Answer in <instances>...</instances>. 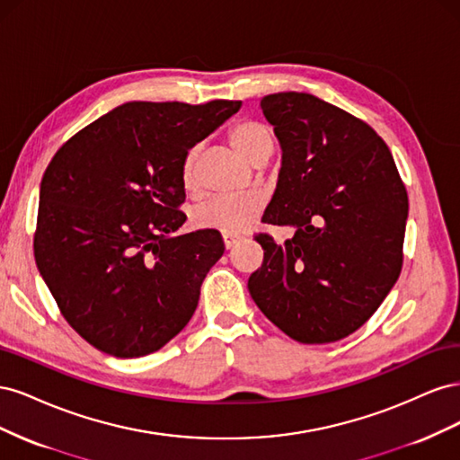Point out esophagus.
<instances>
[{"label": "esophagus", "mask_w": 460, "mask_h": 460, "mask_svg": "<svg viewBox=\"0 0 460 460\" xmlns=\"http://www.w3.org/2000/svg\"><path fill=\"white\" fill-rule=\"evenodd\" d=\"M222 240H225V247L226 249H232L235 243H238L242 238H240V235H230V234H225V235H222Z\"/></svg>", "instance_id": "34e87169"}]
</instances>
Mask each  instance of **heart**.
<instances>
[{
	"mask_svg": "<svg viewBox=\"0 0 460 460\" xmlns=\"http://www.w3.org/2000/svg\"><path fill=\"white\" fill-rule=\"evenodd\" d=\"M228 142L238 155L255 164L267 161L274 147L272 130L259 120H242L230 130ZM199 149L193 147L188 151L182 163V184L191 190L196 188V163ZM262 211V199L255 193L249 196H217L208 198L201 205L193 208L191 222L196 228L215 230L220 234L238 235L253 225Z\"/></svg>",
	"mask_w": 460,
	"mask_h": 460,
	"instance_id": "b5f03b06",
	"label": "heart"
}]
</instances>
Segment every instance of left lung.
Listing matches in <instances>:
<instances>
[{
  "label": "left lung",
  "mask_w": 460,
  "mask_h": 460,
  "mask_svg": "<svg viewBox=\"0 0 460 460\" xmlns=\"http://www.w3.org/2000/svg\"><path fill=\"white\" fill-rule=\"evenodd\" d=\"M259 107L282 147L262 222L296 234L284 243L257 235L264 261L249 294L291 340L338 341L397 282L407 190L382 137L343 109L303 92L264 95Z\"/></svg>",
  "instance_id": "8db88e82"
}]
</instances>
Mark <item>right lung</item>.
Instances as JSON below:
<instances>
[{
    "label": "right lung",
    "instance_id": "1",
    "mask_svg": "<svg viewBox=\"0 0 460 460\" xmlns=\"http://www.w3.org/2000/svg\"><path fill=\"white\" fill-rule=\"evenodd\" d=\"M242 102H128L73 136L40 184L34 257L66 323L120 358L161 349L196 311L220 234L186 217L188 151Z\"/></svg>",
    "mask_w": 460,
    "mask_h": 460
}]
</instances>
